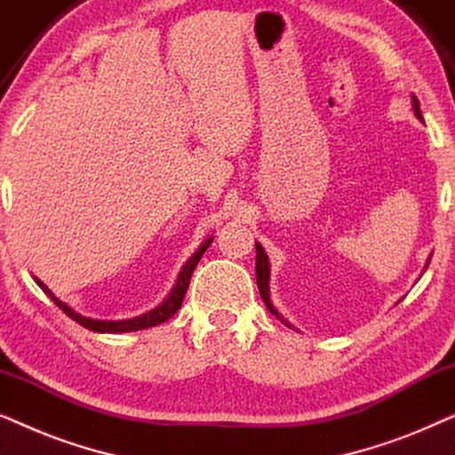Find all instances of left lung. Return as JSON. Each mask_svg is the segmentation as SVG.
Wrapping results in <instances>:
<instances>
[{
  "label": "left lung",
  "instance_id": "left-lung-1",
  "mask_svg": "<svg viewBox=\"0 0 455 455\" xmlns=\"http://www.w3.org/2000/svg\"><path fill=\"white\" fill-rule=\"evenodd\" d=\"M412 111H414V116L419 117V120H422V116H420V105H419V99L416 97H412ZM254 246H257V285H259V291H260V298H263V302L267 304V308L271 310L273 315L277 316L279 321L283 323L285 327H290V329H294V325H291V323L288 321V319H283V315L282 313H277V308L273 307V302H271V296H269V275H271V267H269V257H267V252H265V248L259 244V242H254ZM433 257V254H431ZM431 257L427 259V265H425V271H427V267H428V263H431Z\"/></svg>",
  "mask_w": 455,
  "mask_h": 455
}]
</instances>
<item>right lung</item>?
Returning <instances> with one entry per match:
<instances>
[{"label": "right lung", "instance_id": "right-lung-1", "mask_svg": "<svg viewBox=\"0 0 455 455\" xmlns=\"http://www.w3.org/2000/svg\"><path fill=\"white\" fill-rule=\"evenodd\" d=\"M213 238H215V235H209V238H204V242H201V246L196 248L195 254H192V257L184 263L182 269H180L178 279H176V283H173V288L170 290V294H167L164 300L157 304V307L151 308V310H147V313H142V315L130 316V319L109 321V319H92V316L80 315L72 307H68L66 302H61L60 298L55 296L53 291L49 290L45 283L41 282L39 277L33 275V279L36 282V285H39V288L45 291V294L52 298V300L58 304V307L64 310L68 316H70L72 321H76L78 325H83L84 329H91V331H95V333H130V331H139V329H148V327L161 325V323H165L167 319H172V316L178 313V308L182 307L186 290H188L192 273H195L198 260H201L204 251H207V248L211 246V242H213Z\"/></svg>", "mask_w": 455, "mask_h": 455}]
</instances>
